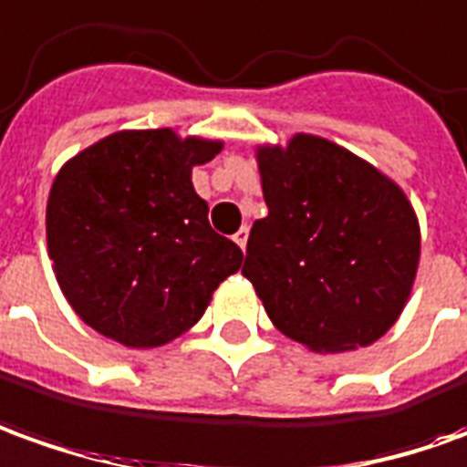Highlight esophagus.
<instances>
[{
    "label": "esophagus",
    "mask_w": 467,
    "mask_h": 467,
    "mask_svg": "<svg viewBox=\"0 0 467 467\" xmlns=\"http://www.w3.org/2000/svg\"><path fill=\"white\" fill-rule=\"evenodd\" d=\"M234 241L239 244L241 249H246V241H249V228H246V226L239 228V231L234 234Z\"/></svg>",
    "instance_id": "obj_1"
}]
</instances>
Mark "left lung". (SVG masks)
<instances>
[{"label": "left lung", "instance_id": "8db88e82", "mask_svg": "<svg viewBox=\"0 0 467 467\" xmlns=\"http://www.w3.org/2000/svg\"><path fill=\"white\" fill-rule=\"evenodd\" d=\"M254 157L269 213L254 221L241 275L276 330L315 353L387 336L410 302L422 252L407 192L317 134L256 144Z\"/></svg>", "mask_w": 467, "mask_h": 467}]
</instances>
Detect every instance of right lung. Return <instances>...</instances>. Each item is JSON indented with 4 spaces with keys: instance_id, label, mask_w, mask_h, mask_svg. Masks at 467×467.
Wrapping results in <instances>:
<instances>
[{
    "instance_id": "add662e5",
    "label": "right lung",
    "mask_w": 467,
    "mask_h": 467,
    "mask_svg": "<svg viewBox=\"0 0 467 467\" xmlns=\"http://www.w3.org/2000/svg\"><path fill=\"white\" fill-rule=\"evenodd\" d=\"M223 140L121 130L57 170L45 208L47 256L73 313L127 348L188 333L244 254L208 223L192 167Z\"/></svg>"
}]
</instances>
